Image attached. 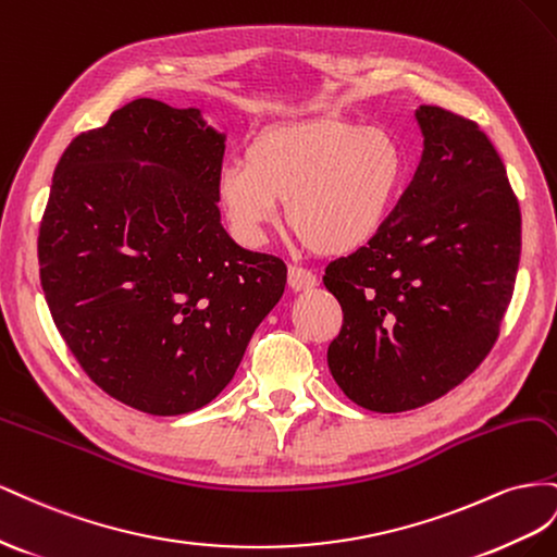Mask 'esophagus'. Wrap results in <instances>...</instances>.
Masks as SVG:
<instances>
[{
	"mask_svg": "<svg viewBox=\"0 0 557 557\" xmlns=\"http://www.w3.org/2000/svg\"><path fill=\"white\" fill-rule=\"evenodd\" d=\"M289 287L294 292H308L312 287H317V275L308 268H300V265H289Z\"/></svg>",
	"mask_w": 557,
	"mask_h": 557,
	"instance_id": "obj_1",
	"label": "esophagus"
}]
</instances>
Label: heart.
Masks as SVG:
<instances>
[{
  "label": "heart",
  "mask_w": 557,
  "mask_h": 557,
  "mask_svg": "<svg viewBox=\"0 0 557 557\" xmlns=\"http://www.w3.org/2000/svg\"><path fill=\"white\" fill-rule=\"evenodd\" d=\"M404 177L406 156L392 133L320 116L253 137L245 165L221 172L219 200L247 245L263 243L284 205L287 224L312 251L343 257L383 231Z\"/></svg>",
  "instance_id": "obj_1"
}]
</instances>
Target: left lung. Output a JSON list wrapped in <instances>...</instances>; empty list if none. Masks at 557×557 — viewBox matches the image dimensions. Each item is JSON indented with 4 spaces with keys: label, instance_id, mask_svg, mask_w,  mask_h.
<instances>
[{
    "label": "left lung",
    "instance_id": "obj_1",
    "mask_svg": "<svg viewBox=\"0 0 557 557\" xmlns=\"http://www.w3.org/2000/svg\"><path fill=\"white\" fill-rule=\"evenodd\" d=\"M416 121V177L383 231L324 275L343 308L329 371L375 412L420 408L475 371L499 336L520 261V208L492 141L441 107H418Z\"/></svg>",
    "mask_w": 557,
    "mask_h": 557
}]
</instances>
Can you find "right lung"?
<instances>
[{
	"label": "right lung",
	"mask_w": 557,
	"mask_h": 557,
	"mask_svg": "<svg viewBox=\"0 0 557 557\" xmlns=\"http://www.w3.org/2000/svg\"><path fill=\"white\" fill-rule=\"evenodd\" d=\"M226 133L196 107L133 100L53 172L39 275L53 322L109 396L182 416L224 389L287 265L221 226Z\"/></svg>",
	"instance_id": "right-lung-1"
}]
</instances>
